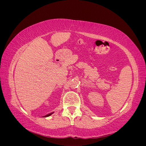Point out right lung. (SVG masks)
Listing matches in <instances>:
<instances>
[{"label": "right lung", "mask_w": 146, "mask_h": 146, "mask_svg": "<svg viewBox=\"0 0 146 146\" xmlns=\"http://www.w3.org/2000/svg\"><path fill=\"white\" fill-rule=\"evenodd\" d=\"M53 113H54V112H53V113H49V114H47V115L44 116V117H47V116H50V115H51V114H52Z\"/></svg>", "instance_id": "1"}]
</instances>
